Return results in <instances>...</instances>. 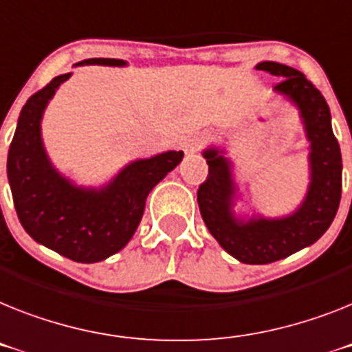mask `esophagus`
I'll return each instance as SVG.
<instances>
[{
	"label": "esophagus",
	"instance_id": "obj_1",
	"mask_svg": "<svg viewBox=\"0 0 352 352\" xmlns=\"http://www.w3.org/2000/svg\"><path fill=\"white\" fill-rule=\"evenodd\" d=\"M204 144V141L200 140V138H193V140H188L184 143V152L186 153H195L199 152L200 146Z\"/></svg>",
	"mask_w": 352,
	"mask_h": 352
}]
</instances>
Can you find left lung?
I'll return each mask as SVG.
<instances>
[{
	"label": "left lung",
	"mask_w": 352,
	"mask_h": 352,
	"mask_svg": "<svg viewBox=\"0 0 352 352\" xmlns=\"http://www.w3.org/2000/svg\"><path fill=\"white\" fill-rule=\"evenodd\" d=\"M256 69L283 80L274 91L294 103L309 143L308 191L290 214L268 218L236 217L238 184L226 150L209 146L202 152L209 164L208 179L200 184L197 200L204 223L212 238L238 261L267 265L309 247L329 229L342 197V153L331 129V112L320 91L300 73L279 62H259Z\"/></svg>",
	"instance_id": "1"
}]
</instances>
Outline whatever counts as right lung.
<instances>
[{
  "mask_svg": "<svg viewBox=\"0 0 352 352\" xmlns=\"http://www.w3.org/2000/svg\"><path fill=\"white\" fill-rule=\"evenodd\" d=\"M96 64L126 66L121 58H87L75 66ZM69 76H55L21 109L8 148V184L21 226L37 243L76 263H98L131 241L146 197L182 161L184 152L168 150L135 159L98 188L75 184L52 164L41 132L50 100Z\"/></svg>",
  "mask_w": 352,
  "mask_h": 352,
  "instance_id": "right-lung-1",
  "label": "right lung"
}]
</instances>
